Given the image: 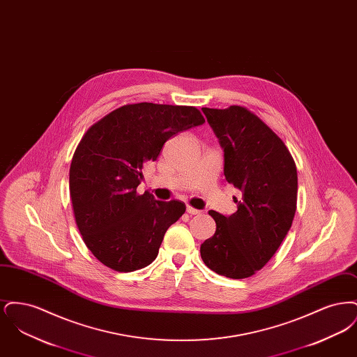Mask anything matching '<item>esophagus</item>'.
I'll return each instance as SVG.
<instances>
[{
  "mask_svg": "<svg viewBox=\"0 0 357 357\" xmlns=\"http://www.w3.org/2000/svg\"><path fill=\"white\" fill-rule=\"evenodd\" d=\"M187 213L188 214H191V215H199L202 211L201 210H197V208H194L192 206H187Z\"/></svg>",
  "mask_w": 357,
  "mask_h": 357,
  "instance_id": "1",
  "label": "esophagus"
}]
</instances>
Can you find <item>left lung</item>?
<instances>
[{
    "instance_id": "obj_1",
    "label": "left lung",
    "mask_w": 357,
    "mask_h": 357,
    "mask_svg": "<svg viewBox=\"0 0 357 357\" xmlns=\"http://www.w3.org/2000/svg\"><path fill=\"white\" fill-rule=\"evenodd\" d=\"M218 136L225 179L242 191L230 217L210 210L217 229L201 245L204 265L229 278L262 269L287 237L297 208V169L272 128L246 107L202 108Z\"/></svg>"
}]
</instances>
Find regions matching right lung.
Wrapping results in <instances>:
<instances>
[{"label": "right lung", "instance_id": "right-lung-1", "mask_svg": "<svg viewBox=\"0 0 357 357\" xmlns=\"http://www.w3.org/2000/svg\"><path fill=\"white\" fill-rule=\"evenodd\" d=\"M191 105L126 104L88 128L73 153L69 195L86 248L115 272H134L156 258L163 237L186 211L136 187L171 136L204 124Z\"/></svg>", "mask_w": 357, "mask_h": 357}]
</instances>
